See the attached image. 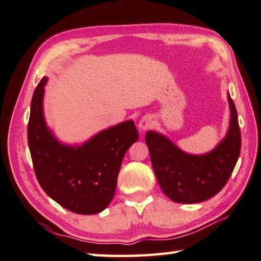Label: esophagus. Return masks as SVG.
I'll return each instance as SVG.
<instances>
[{
    "mask_svg": "<svg viewBox=\"0 0 261 261\" xmlns=\"http://www.w3.org/2000/svg\"><path fill=\"white\" fill-rule=\"evenodd\" d=\"M138 126L140 130H147L149 129V127L151 126V118L149 116H143L140 118V121L138 123Z\"/></svg>",
    "mask_w": 261,
    "mask_h": 261,
    "instance_id": "obj_1",
    "label": "esophagus"
}]
</instances>
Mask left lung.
Listing matches in <instances>:
<instances>
[{
    "instance_id": "left-lung-1",
    "label": "left lung",
    "mask_w": 261,
    "mask_h": 261,
    "mask_svg": "<svg viewBox=\"0 0 261 261\" xmlns=\"http://www.w3.org/2000/svg\"><path fill=\"white\" fill-rule=\"evenodd\" d=\"M228 102V131L216 148L206 154L185 153L159 132L146 134L156 179L170 200L184 204L206 201L219 193L228 181L241 151L238 112L229 93Z\"/></svg>"
}]
</instances>
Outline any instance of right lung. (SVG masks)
Returning a JSON list of instances; mask_svg holds the SVG:
<instances>
[{
	"mask_svg": "<svg viewBox=\"0 0 261 261\" xmlns=\"http://www.w3.org/2000/svg\"><path fill=\"white\" fill-rule=\"evenodd\" d=\"M43 77L31 103L28 147L37 181L65 209L79 215L105 210L115 194L117 176L126 150L138 140L134 121L100 131L81 146L57 140L43 114Z\"/></svg>",
	"mask_w": 261,
	"mask_h": 261,
	"instance_id": "right-lung-1",
	"label": "right lung"
}]
</instances>
